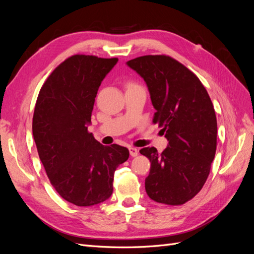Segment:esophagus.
<instances>
[{
  "label": "esophagus",
  "instance_id": "1",
  "mask_svg": "<svg viewBox=\"0 0 254 254\" xmlns=\"http://www.w3.org/2000/svg\"><path fill=\"white\" fill-rule=\"evenodd\" d=\"M129 152H130V156L131 157H136L139 155V150L134 147H129Z\"/></svg>",
  "mask_w": 254,
  "mask_h": 254
}]
</instances>
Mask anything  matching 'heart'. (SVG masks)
<instances>
[{"label":"heart","instance_id":"obj_1","mask_svg":"<svg viewBox=\"0 0 254 254\" xmlns=\"http://www.w3.org/2000/svg\"><path fill=\"white\" fill-rule=\"evenodd\" d=\"M137 84H135L134 82H132V81H128L127 83H126V88H129V87H136Z\"/></svg>","mask_w":254,"mask_h":254}]
</instances>
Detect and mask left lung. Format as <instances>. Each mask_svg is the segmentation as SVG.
Here are the masks:
<instances>
[{"label":"left lung","instance_id":"obj_1","mask_svg":"<svg viewBox=\"0 0 254 254\" xmlns=\"http://www.w3.org/2000/svg\"><path fill=\"white\" fill-rule=\"evenodd\" d=\"M127 64L147 84L156 112L153 124L168 140L159 153L145 147L150 161L145 190L150 199L181 205L194 198L209 177L216 152L217 120L211 98L197 76L166 55H146Z\"/></svg>","mask_w":254,"mask_h":254}]
</instances>
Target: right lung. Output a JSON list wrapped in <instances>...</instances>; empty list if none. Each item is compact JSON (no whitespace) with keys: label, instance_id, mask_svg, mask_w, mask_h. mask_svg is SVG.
I'll list each match as a JSON object with an SVG mask.
<instances>
[{"label":"right lung","instance_id":"right-lung-1","mask_svg":"<svg viewBox=\"0 0 254 254\" xmlns=\"http://www.w3.org/2000/svg\"><path fill=\"white\" fill-rule=\"evenodd\" d=\"M118 58L77 54L54 70L38 95L33 135L50 182L67 202L98 204L113 191V176L129 150L97 142L88 125L105 76Z\"/></svg>","mask_w":254,"mask_h":254}]
</instances>
